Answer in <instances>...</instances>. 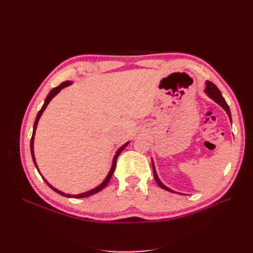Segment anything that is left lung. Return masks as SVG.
I'll return each instance as SVG.
<instances>
[{"instance_id":"8db88e82","label":"left lung","mask_w":253,"mask_h":253,"mask_svg":"<svg viewBox=\"0 0 253 253\" xmlns=\"http://www.w3.org/2000/svg\"><path fill=\"white\" fill-rule=\"evenodd\" d=\"M205 93L207 94V96H208L209 98H211L213 101H215L218 105H220L221 108H223V109L226 111L227 115L229 116V119H230V121H231L230 109H229V106H228L227 102L225 101L224 97L221 96V93L219 91V89L215 86V84L210 82V81H206ZM152 166H153V174H154V178H155V180H156V182H157V185H158L160 188H163V189H165V190H167V191H169V192L177 193V192H175V191H173L172 189H170V188H168L167 186H165L164 183H163L162 181H160V179H159V177H158V175H157V172H156V170H155V166H154V162H153V159H152Z\"/></svg>"}]
</instances>
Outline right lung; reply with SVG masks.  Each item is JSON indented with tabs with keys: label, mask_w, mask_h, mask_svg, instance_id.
I'll list each match as a JSON object with an SVG mask.
<instances>
[{
	"label": "right lung",
	"mask_w": 253,
	"mask_h": 253,
	"mask_svg": "<svg viewBox=\"0 0 253 253\" xmlns=\"http://www.w3.org/2000/svg\"><path fill=\"white\" fill-rule=\"evenodd\" d=\"M73 82L72 81H65V82H62L60 84L59 86H57V87H53L49 93H48V95H47V97H46V99H45V101H44V104H43V106H42V109L39 111V113H38V115H37V117H36V120H35V124H34V131H33V136H32V139H30V152H32V156H33V160H34V164H35V166H36V168H37V170H38V172L40 173V175L42 176V174H41V172H40V170H39V168H38V165H37V163H36V158H35V152H34V141H35V135H36V129H37V126H38V122H39V120H40V118H41V116H42V114H43V112L45 111V109H46V106L48 105V103L50 102V100L51 99L55 97L59 91L62 89V88H64V87H66V86H70L71 84H72ZM129 143V141H127V142H126L124 145H121V147L116 151V154H115V156H114V158H113V163H112V167H111V170L109 171V173H108V175H106V177L104 178V180L100 183V185L99 186H97L96 188H94V189H91V190H89V191H86V192H83V193H80V194H76V195H73V194H67V193H64V192H62V191H60V190H58V189H56L55 187H52L50 183L45 179L43 176H42V178L44 179V181L47 183V185L55 191V192H57L58 194H60V195H62V196H65V197H72V198H82V197H86V196H90V195H93V194H96L97 192H99V191H101V190H103L105 187H106V185H108V183L110 182V180H111V178H112V176H113V173H114V171H115V168H116V162H117V158H118V156L120 155V153L124 151L125 149H126V145Z\"/></svg>",
	"instance_id": "add662e5"
}]
</instances>
